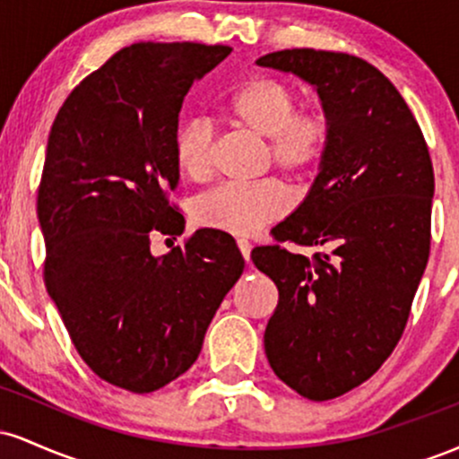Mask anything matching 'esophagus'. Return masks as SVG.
<instances>
[{
  "label": "esophagus",
  "instance_id": "34e87169",
  "mask_svg": "<svg viewBox=\"0 0 459 459\" xmlns=\"http://www.w3.org/2000/svg\"><path fill=\"white\" fill-rule=\"evenodd\" d=\"M237 246H239V252H241V256H244V259L250 263V250H252V244L247 239H244V237H239V239H237Z\"/></svg>",
  "mask_w": 459,
  "mask_h": 459
}]
</instances>
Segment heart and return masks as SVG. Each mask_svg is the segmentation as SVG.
Instances as JSON below:
<instances>
[{
  "label": "heart",
  "mask_w": 459,
  "mask_h": 459,
  "mask_svg": "<svg viewBox=\"0 0 459 459\" xmlns=\"http://www.w3.org/2000/svg\"><path fill=\"white\" fill-rule=\"evenodd\" d=\"M226 112L237 123L267 138L272 161L282 170L304 177L324 157L330 123L319 109H298V92L272 77L241 83L226 99ZM213 127L203 118L183 123L175 138V160L181 175L203 181L212 172ZM291 198L276 178L256 183H226L194 203V220L203 229L230 235H250L287 213Z\"/></svg>",
  "instance_id": "1"
}]
</instances>
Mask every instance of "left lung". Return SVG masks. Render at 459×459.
<instances>
[{
	"instance_id": "obj_1",
	"label": "left lung",
	"mask_w": 459,
	"mask_h": 459,
	"mask_svg": "<svg viewBox=\"0 0 459 459\" xmlns=\"http://www.w3.org/2000/svg\"><path fill=\"white\" fill-rule=\"evenodd\" d=\"M256 65L310 83L330 123L307 198L273 229L278 241L325 252L252 250L278 287L263 336L270 367L302 397L328 402L368 380L402 339L429 259L434 170L403 97L368 62L284 49Z\"/></svg>"
}]
</instances>
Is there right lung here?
I'll list each match as a JSON object with an SVG mask.
<instances>
[{"mask_svg":"<svg viewBox=\"0 0 459 459\" xmlns=\"http://www.w3.org/2000/svg\"><path fill=\"white\" fill-rule=\"evenodd\" d=\"M230 47L138 43L120 49L57 112L39 187L45 287L86 365L105 382L152 393L196 362L204 332L244 272L222 230L186 250L151 252V233H183L178 186L183 99Z\"/></svg>","mask_w":459,"mask_h":459,"instance_id":"1","label":"right lung"}]
</instances>
